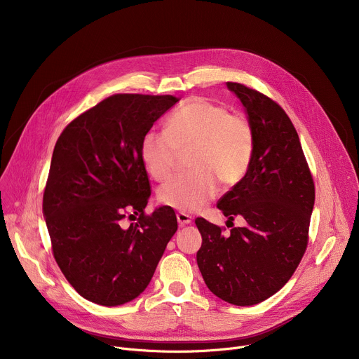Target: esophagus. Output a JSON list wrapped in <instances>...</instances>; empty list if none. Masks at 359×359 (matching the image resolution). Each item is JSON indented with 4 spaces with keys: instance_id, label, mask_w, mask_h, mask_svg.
<instances>
[{
    "instance_id": "1",
    "label": "esophagus",
    "mask_w": 359,
    "mask_h": 359,
    "mask_svg": "<svg viewBox=\"0 0 359 359\" xmlns=\"http://www.w3.org/2000/svg\"><path fill=\"white\" fill-rule=\"evenodd\" d=\"M176 217H177V223H179L180 226H186V224H190V223H191V216L187 215V213H184V212H177Z\"/></svg>"
}]
</instances>
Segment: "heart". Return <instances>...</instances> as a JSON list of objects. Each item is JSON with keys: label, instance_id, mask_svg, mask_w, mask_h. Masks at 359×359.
I'll return each instance as SVG.
<instances>
[{"label": "heart", "instance_id": "obj_1", "mask_svg": "<svg viewBox=\"0 0 359 359\" xmlns=\"http://www.w3.org/2000/svg\"><path fill=\"white\" fill-rule=\"evenodd\" d=\"M190 151L189 175L176 176L159 189V200L173 209L193 212L209 203L220 182L231 187L245 176L254 153L250 121L206 97H193L166 119L165 132L147 130L140 140L146 172L159 182L172 176L179 151Z\"/></svg>", "mask_w": 359, "mask_h": 359}]
</instances>
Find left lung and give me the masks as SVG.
<instances>
[{
  "instance_id": "1",
  "label": "left lung",
  "mask_w": 359,
  "mask_h": 359,
  "mask_svg": "<svg viewBox=\"0 0 359 359\" xmlns=\"http://www.w3.org/2000/svg\"><path fill=\"white\" fill-rule=\"evenodd\" d=\"M254 130L245 176L217 203L229 222L219 227L197 217L203 243L197 266L209 290L234 305L259 304L291 278L309 244L316 186L298 133L276 100L243 83L227 82ZM233 223V222H231Z\"/></svg>"
}]
</instances>
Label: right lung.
I'll list each match as a JSON object with an SVG mask.
<instances>
[{"mask_svg":"<svg viewBox=\"0 0 359 359\" xmlns=\"http://www.w3.org/2000/svg\"><path fill=\"white\" fill-rule=\"evenodd\" d=\"M177 100L116 93L76 116L57 140L43 217L62 274L95 304L122 305L143 292L177 230L172 208L144 213L151 191L140 159L142 136Z\"/></svg>","mask_w":359,"mask_h":359,"instance_id":"1","label":"right lung"}]
</instances>
